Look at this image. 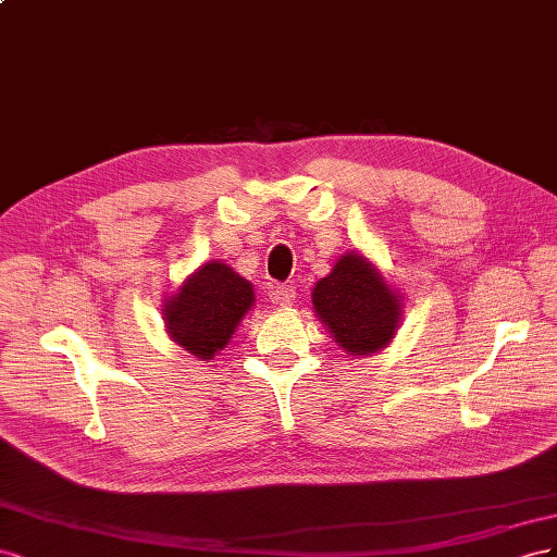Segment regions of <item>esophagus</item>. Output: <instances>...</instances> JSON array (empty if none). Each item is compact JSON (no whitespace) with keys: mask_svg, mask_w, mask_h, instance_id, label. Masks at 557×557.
Listing matches in <instances>:
<instances>
[{"mask_svg":"<svg viewBox=\"0 0 557 557\" xmlns=\"http://www.w3.org/2000/svg\"><path fill=\"white\" fill-rule=\"evenodd\" d=\"M270 304L277 308H292L296 304V292L292 287H275L270 292Z\"/></svg>","mask_w":557,"mask_h":557,"instance_id":"1","label":"esophagus"}]
</instances>
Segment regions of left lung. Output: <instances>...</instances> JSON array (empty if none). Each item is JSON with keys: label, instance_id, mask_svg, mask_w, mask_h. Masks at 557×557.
<instances>
[{"label": "left lung", "instance_id": "left-lung-1", "mask_svg": "<svg viewBox=\"0 0 557 557\" xmlns=\"http://www.w3.org/2000/svg\"><path fill=\"white\" fill-rule=\"evenodd\" d=\"M314 314L345 355L371 357L385 349L404 320V296L359 251H347L312 289Z\"/></svg>", "mask_w": 557, "mask_h": 557}]
</instances>
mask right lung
<instances>
[{
    "instance_id": "obj_1",
    "label": "right lung",
    "mask_w": 557,
    "mask_h": 557,
    "mask_svg": "<svg viewBox=\"0 0 557 557\" xmlns=\"http://www.w3.org/2000/svg\"><path fill=\"white\" fill-rule=\"evenodd\" d=\"M251 282L224 261L202 263L163 304L168 336L200 361L224 349L253 306Z\"/></svg>"
}]
</instances>
